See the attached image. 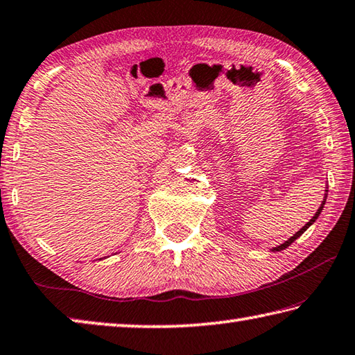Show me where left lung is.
<instances>
[{"instance_id": "left-lung-1", "label": "left lung", "mask_w": 355, "mask_h": 355, "mask_svg": "<svg viewBox=\"0 0 355 355\" xmlns=\"http://www.w3.org/2000/svg\"><path fill=\"white\" fill-rule=\"evenodd\" d=\"M324 202H326V200H324ZM323 205H324V203H323ZM323 205H321V206H320V209H318V211H317V214H315V216H313V217H312V218H311V220H309V222H307V223H306V225H304V227H302V228H301V230H300V231H298V233H296V234H295V236H293V237H290V239H288V241H287V242H284V243H281V245H279V247H276V248H273V250H276V251H281V250H286V248H287V247H288V245H290V243H292V242H293V241H295V239H298V237H300V236H301V234H302V233H304V231H306V230H307V228H309V227H311V225H312V223H313V222H315V220H317V217H318V216H320V212H321V209H323Z\"/></svg>"}]
</instances>
